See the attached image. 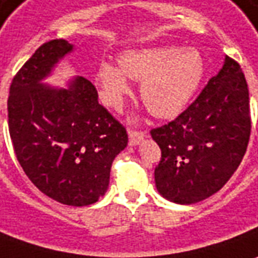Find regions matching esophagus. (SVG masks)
Wrapping results in <instances>:
<instances>
[{
    "label": "esophagus",
    "mask_w": 258,
    "mask_h": 258,
    "mask_svg": "<svg viewBox=\"0 0 258 258\" xmlns=\"http://www.w3.org/2000/svg\"><path fill=\"white\" fill-rule=\"evenodd\" d=\"M128 137H130V145H140L145 138H147V134L142 133V131H128Z\"/></svg>",
    "instance_id": "obj_1"
}]
</instances>
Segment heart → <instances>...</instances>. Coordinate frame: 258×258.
<instances>
[{
  "instance_id": "b5f03b06",
  "label": "heart",
  "mask_w": 258,
  "mask_h": 258,
  "mask_svg": "<svg viewBox=\"0 0 258 258\" xmlns=\"http://www.w3.org/2000/svg\"><path fill=\"white\" fill-rule=\"evenodd\" d=\"M120 67L100 62L96 79L102 98L120 109L131 95L130 79L141 82V99L155 117L174 118L185 110L205 75V60L197 48L177 46L128 50L120 55Z\"/></svg>"
}]
</instances>
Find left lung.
I'll return each mask as SVG.
<instances>
[{"label":"left lung","instance_id":"1","mask_svg":"<svg viewBox=\"0 0 258 258\" xmlns=\"http://www.w3.org/2000/svg\"><path fill=\"white\" fill-rule=\"evenodd\" d=\"M250 128L247 82L240 66L226 55L200 96L176 120L151 131L162 151L156 190L181 205L219 191L242 162Z\"/></svg>","mask_w":258,"mask_h":258}]
</instances>
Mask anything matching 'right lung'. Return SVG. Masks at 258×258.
<instances>
[{
	"mask_svg": "<svg viewBox=\"0 0 258 258\" xmlns=\"http://www.w3.org/2000/svg\"><path fill=\"white\" fill-rule=\"evenodd\" d=\"M67 40L37 48L11 84L8 124L16 158L30 181L61 204L85 207L109 188L111 163L127 147V131L98 102L84 77L46 84L74 51Z\"/></svg>",
	"mask_w": 258,
	"mask_h": 258,
	"instance_id": "add662e5",
	"label": "right lung"
}]
</instances>
